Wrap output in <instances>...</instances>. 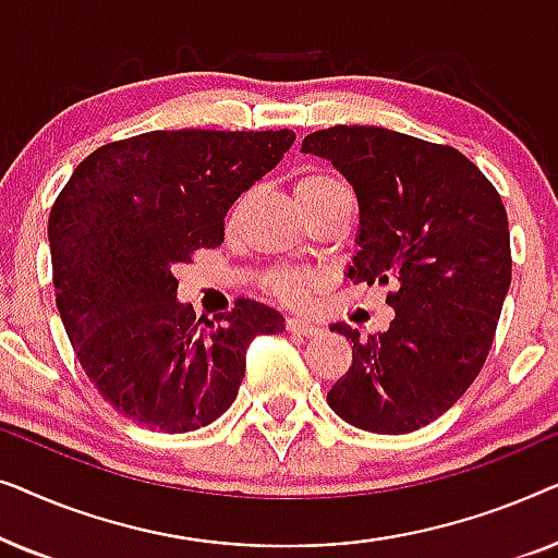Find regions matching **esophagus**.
Segmentation results:
<instances>
[{"mask_svg":"<svg viewBox=\"0 0 558 558\" xmlns=\"http://www.w3.org/2000/svg\"><path fill=\"white\" fill-rule=\"evenodd\" d=\"M287 330L292 335H300V338H310V335L317 332V327H315V323H310V319L289 317L287 319Z\"/></svg>","mask_w":558,"mask_h":558,"instance_id":"34e87169","label":"esophagus"}]
</instances>
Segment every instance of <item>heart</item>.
I'll use <instances>...</instances> for the list:
<instances>
[{"label": "heart", "instance_id": "b5f03b06", "mask_svg": "<svg viewBox=\"0 0 558 558\" xmlns=\"http://www.w3.org/2000/svg\"><path fill=\"white\" fill-rule=\"evenodd\" d=\"M296 203H319V201H332V197H345L350 190L345 182L335 174L327 172H312L296 182L294 187ZM239 210V208H235ZM319 287V279L315 274H294V271H279L271 277V292L279 296L284 304L292 307H302L310 302V296Z\"/></svg>", "mask_w": 558, "mask_h": 558}]
</instances>
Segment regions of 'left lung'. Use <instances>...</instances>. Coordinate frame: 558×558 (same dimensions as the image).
I'll return each instance as SVG.
<instances>
[{"instance_id":"8db88e82","label":"left lung","mask_w":558,"mask_h":558,"mask_svg":"<svg viewBox=\"0 0 558 558\" xmlns=\"http://www.w3.org/2000/svg\"><path fill=\"white\" fill-rule=\"evenodd\" d=\"M357 195L361 233L348 277L388 287L386 332L345 323L353 363L327 403L357 429L409 434L452 409L490 353L510 287L508 213L493 182L460 149L380 126L304 136Z\"/></svg>"}]
</instances>
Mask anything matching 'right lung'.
Returning <instances> with one entry per match:
<instances>
[{"mask_svg":"<svg viewBox=\"0 0 558 558\" xmlns=\"http://www.w3.org/2000/svg\"><path fill=\"white\" fill-rule=\"evenodd\" d=\"M294 132L178 129L109 142L75 167L50 210L52 287L75 355L119 414L165 434L231 407L256 335L277 310L235 300L195 317L178 302L180 264L223 243L235 197L279 165Z\"/></svg>","mask_w":558,"mask_h":558,"instance_id":"obj_1","label":"right lung"}]
</instances>
